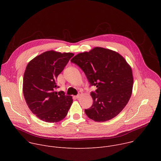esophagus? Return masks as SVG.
<instances>
[{
    "label": "esophagus",
    "instance_id": "esophagus-1",
    "mask_svg": "<svg viewBox=\"0 0 161 161\" xmlns=\"http://www.w3.org/2000/svg\"><path fill=\"white\" fill-rule=\"evenodd\" d=\"M81 92H80L78 93V94L77 95V96H76V98H79V97L80 96V95H81Z\"/></svg>",
    "mask_w": 161,
    "mask_h": 161
}]
</instances>
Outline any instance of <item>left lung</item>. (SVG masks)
<instances>
[{"label": "left lung", "mask_w": 161, "mask_h": 161, "mask_svg": "<svg viewBox=\"0 0 161 161\" xmlns=\"http://www.w3.org/2000/svg\"><path fill=\"white\" fill-rule=\"evenodd\" d=\"M71 62L85 73L90 86L93 104L85 112L96 122L112 119L125 108L131 96L133 76L131 67L116 52L101 47L75 56Z\"/></svg>", "instance_id": "8db88e82"}]
</instances>
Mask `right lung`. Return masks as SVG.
Wrapping results in <instances>:
<instances>
[{
    "label": "right lung",
    "instance_id": "add662e5",
    "mask_svg": "<svg viewBox=\"0 0 161 161\" xmlns=\"http://www.w3.org/2000/svg\"><path fill=\"white\" fill-rule=\"evenodd\" d=\"M74 56L72 53L48 51L29 62L24 76L23 93L31 111L41 120L53 123L64 119L73 99L58 88V75Z\"/></svg>",
    "mask_w": 161,
    "mask_h": 161
}]
</instances>
